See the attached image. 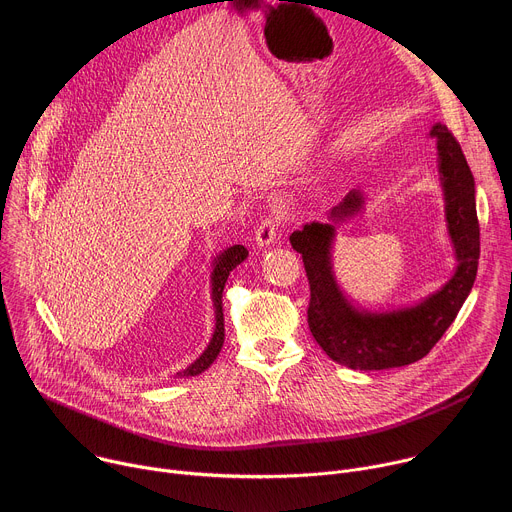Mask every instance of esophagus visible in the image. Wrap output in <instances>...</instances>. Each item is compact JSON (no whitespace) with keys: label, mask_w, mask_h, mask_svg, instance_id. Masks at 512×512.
<instances>
[{"label":"esophagus","mask_w":512,"mask_h":512,"mask_svg":"<svg viewBox=\"0 0 512 512\" xmlns=\"http://www.w3.org/2000/svg\"><path fill=\"white\" fill-rule=\"evenodd\" d=\"M283 212L281 210H273L269 216L261 218V223L255 229V243L259 247H269L271 243L277 241L279 237V225H281Z\"/></svg>","instance_id":"1"}]
</instances>
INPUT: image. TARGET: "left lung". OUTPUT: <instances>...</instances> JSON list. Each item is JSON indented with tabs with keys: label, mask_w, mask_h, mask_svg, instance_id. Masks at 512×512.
<instances>
[{
	"label": "left lung",
	"mask_w": 512,
	"mask_h": 512,
	"mask_svg": "<svg viewBox=\"0 0 512 512\" xmlns=\"http://www.w3.org/2000/svg\"><path fill=\"white\" fill-rule=\"evenodd\" d=\"M431 137L440 150V174L446 194L448 231L456 247L458 269L454 277L415 308L369 314L354 310L338 289L330 249L334 227L312 223L289 237L291 247L302 253L310 281L308 326L322 350L354 371H383L405 367L423 358L456 320L478 271L480 225L474 198V176L458 139L446 125L435 123ZM360 192L352 190L332 208V221H344L358 212Z\"/></svg>",
	"instance_id": "1"
}]
</instances>
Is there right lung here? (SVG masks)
<instances>
[{"mask_svg": "<svg viewBox=\"0 0 512 512\" xmlns=\"http://www.w3.org/2000/svg\"><path fill=\"white\" fill-rule=\"evenodd\" d=\"M249 255V251L243 245H233L229 247L225 253H221L214 261V269H212V302H214V316H216V328L212 334V340L208 344V348L200 354V358H196L186 371L180 373V377H194L200 375L202 371H206L210 364L214 362V358L218 356L225 342V314H223V289L227 283L229 273L241 263L245 261Z\"/></svg>", "mask_w": 512, "mask_h": 512, "instance_id": "1", "label": "right lung"}]
</instances>
